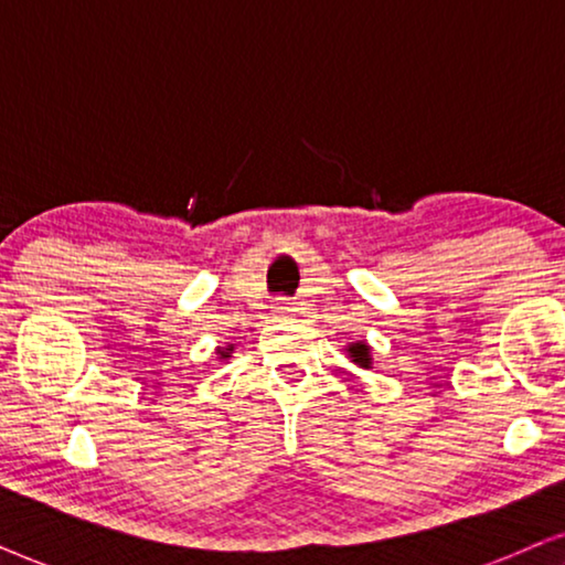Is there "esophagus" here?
<instances>
[{"label": "esophagus", "instance_id": "1", "mask_svg": "<svg viewBox=\"0 0 565 565\" xmlns=\"http://www.w3.org/2000/svg\"><path fill=\"white\" fill-rule=\"evenodd\" d=\"M297 318V305L295 302H278L274 307V320L278 322H287Z\"/></svg>", "mask_w": 565, "mask_h": 565}]
</instances>
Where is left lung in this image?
Returning <instances> with one entry per match:
<instances>
[{"label": "left lung", "instance_id": "obj_1", "mask_svg": "<svg viewBox=\"0 0 565 565\" xmlns=\"http://www.w3.org/2000/svg\"><path fill=\"white\" fill-rule=\"evenodd\" d=\"M345 356H349L359 370H372L374 359H372V345L366 341H353L345 345Z\"/></svg>", "mask_w": 565, "mask_h": 565}]
</instances>
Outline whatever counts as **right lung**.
<instances>
[{
    "label": "right lung",
    "mask_w": 565,
    "mask_h": 565,
    "mask_svg": "<svg viewBox=\"0 0 565 565\" xmlns=\"http://www.w3.org/2000/svg\"><path fill=\"white\" fill-rule=\"evenodd\" d=\"M232 351H235V343L224 345V349L220 345V349H216V356H220V359H230V356H232Z\"/></svg>",
    "instance_id": "right-lung-1"
}]
</instances>
